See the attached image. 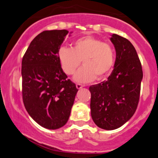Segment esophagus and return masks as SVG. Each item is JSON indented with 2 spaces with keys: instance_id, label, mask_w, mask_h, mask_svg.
Masks as SVG:
<instances>
[{
  "instance_id": "esophagus-1",
  "label": "esophagus",
  "mask_w": 158,
  "mask_h": 158,
  "mask_svg": "<svg viewBox=\"0 0 158 158\" xmlns=\"http://www.w3.org/2000/svg\"><path fill=\"white\" fill-rule=\"evenodd\" d=\"M83 85H82V84H80V83H76V88L77 89H81V88H83Z\"/></svg>"
}]
</instances>
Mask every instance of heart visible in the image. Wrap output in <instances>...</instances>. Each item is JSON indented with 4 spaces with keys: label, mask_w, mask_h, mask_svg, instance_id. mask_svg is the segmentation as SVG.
I'll return each instance as SVG.
<instances>
[{
    "label": "heart",
    "mask_w": 158,
    "mask_h": 158,
    "mask_svg": "<svg viewBox=\"0 0 158 158\" xmlns=\"http://www.w3.org/2000/svg\"><path fill=\"white\" fill-rule=\"evenodd\" d=\"M58 56L62 70L67 75H73L83 60L84 66L74 77L75 81L81 83L104 78L110 74L115 62L113 47L90 36L75 40L72 48L61 47Z\"/></svg>",
    "instance_id": "heart-1"
}]
</instances>
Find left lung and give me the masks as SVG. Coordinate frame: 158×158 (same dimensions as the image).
<instances>
[{
	"instance_id": "obj_1",
	"label": "left lung",
	"mask_w": 158,
	"mask_h": 158,
	"mask_svg": "<svg viewBox=\"0 0 158 158\" xmlns=\"http://www.w3.org/2000/svg\"><path fill=\"white\" fill-rule=\"evenodd\" d=\"M111 41L116 52L114 70L107 81L89 88L91 117L97 126L106 130L122 127L135 113L143 77L132 44L115 34Z\"/></svg>"
}]
</instances>
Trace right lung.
<instances>
[{"mask_svg": "<svg viewBox=\"0 0 158 158\" xmlns=\"http://www.w3.org/2000/svg\"><path fill=\"white\" fill-rule=\"evenodd\" d=\"M68 34L64 29L41 32L21 62L23 104L37 124L49 129L66 124L78 90L62 70L58 56Z\"/></svg>", "mask_w": 158, "mask_h": 158, "instance_id": "right-lung-1", "label": "right lung"}]
</instances>
